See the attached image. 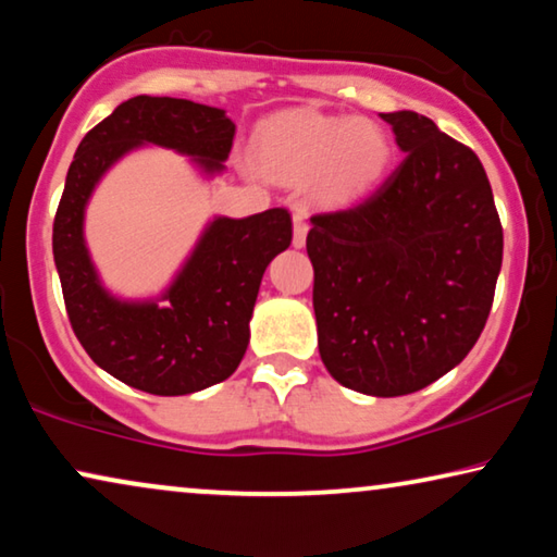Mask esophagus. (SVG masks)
Returning a JSON list of instances; mask_svg holds the SVG:
<instances>
[{"mask_svg": "<svg viewBox=\"0 0 557 557\" xmlns=\"http://www.w3.org/2000/svg\"><path fill=\"white\" fill-rule=\"evenodd\" d=\"M309 233V223L304 212H294V248H304Z\"/></svg>", "mask_w": 557, "mask_h": 557, "instance_id": "1", "label": "esophagus"}]
</instances>
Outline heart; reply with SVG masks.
I'll return each instance as SVG.
<instances>
[{
    "mask_svg": "<svg viewBox=\"0 0 557 557\" xmlns=\"http://www.w3.org/2000/svg\"><path fill=\"white\" fill-rule=\"evenodd\" d=\"M256 164L281 185H301L322 202L347 205L385 177L393 147L385 128L368 119L296 109L263 121L253 141Z\"/></svg>",
    "mask_w": 557,
    "mask_h": 557,
    "instance_id": "heart-1",
    "label": "heart"
}]
</instances>
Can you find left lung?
<instances>
[{
  "mask_svg": "<svg viewBox=\"0 0 557 557\" xmlns=\"http://www.w3.org/2000/svg\"><path fill=\"white\" fill-rule=\"evenodd\" d=\"M403 162L368 200L311 218L324 368L349 391L395 398L476 345L502 269V225L479 157L416 111L383 113Z\"/></svg>",
  "mask_w": 557,
  "mask_h": 557,
  "instance_id": "obj_1",
  "label": "left lung"
}]
</instances>
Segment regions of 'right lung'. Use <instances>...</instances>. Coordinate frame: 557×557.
<instances>
[{"label":"right lung","instance_id":"obj_1","mask_svg":"<svg viewBox=\"0 0 557 557\" xmlns=\"http://www.w3.org/2000/svg\"><path fill=\"white\" fill-rule=\"evenodd\" d=\"M235 124L223 109L187 98H128L83 136L52 223V256L75 337L98 368L151 395H187L223 383L250 339V317L273 258L292 246V215H215L151 299H121L90 258L86 208L103 174L141 147L172 149L202 177L225 172Z\"/></svg>","mask_w":557,"mask_h":557}]
</instances>
